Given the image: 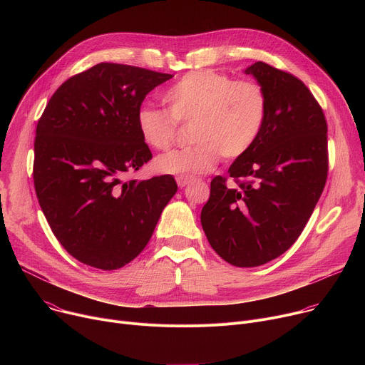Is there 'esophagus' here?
Listing matches in <instances>:
<instances>
[{"label": "esophagus", "mask_w": 365, "mask_h": 365, "mask_svg": "<svg viewBox=\"0 0 365 365\" xmlns=\"http://www.w3.org/2000/svg\"><path fill=\"white\" fill-rule=\"evenodd\" d=\"M176 182H178V186L180 187V189H183L185 186H187L189 185V179H183V178H176Z\"/></svg>", "instance_id": "obj_1"}]
</instances>
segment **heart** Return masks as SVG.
<instances>
[{
	"mask_svg": "<svg viewBox=\"0 0 365 365\" xmlns=\"http://www.w3.org/2000/svg\"><path fill=\"white\" fill-rule=\"evenodd\" d=\"M168 111L144 106L137 113V130L153 150L169 148L178 123H193L192 147L169 151L154 168L183 179L210 173L220 162L247 154L263 130L267 98L252 79H237L215 71L183 75L163 93Z\"/></svg>",
	"mask_w": 365,
	"mask_h": 365,
	"instance_id": "1",
	"label": "heart"
}]
</instances>
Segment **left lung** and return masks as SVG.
Returning <instances> with one entry per match:
<instances>
[{"label":"left lung","instance_id":"1","mask_svg":"<svg viewBox=\"0 0 365 365\" xmlns=\"http://www.w3.org/2000/svg\"><path fill=\"white\" fill-rule=\"evenodd\" d=\"M263 86L267 114L251 150L215 176L200 212L217 254L237 267L266 264L302 234L328 176V125L307 86L264 62L245 69Z\"/></svg>","mask_w":365,"mask_h":365}]
</instances>
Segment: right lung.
Here are the masks:
<instances>
[{"instance_id":"add662e5","label":"right lung","mask_w":365,"mask_h":365,"mask_svg":"<svg viewBox=\"0 0 365 365\" xmlns=\"http://www.w3.org/2000/svg\"><path fill=\"white\" fill-rule=\"evenodd\" d=\"M173 75L98 63L51 95L36 128L33 179L41 211L81 263L117 270L144 250L178 190L172 175L124 180L153 155L137 130L145 95Z\"/></svg>"}]
</instances>
